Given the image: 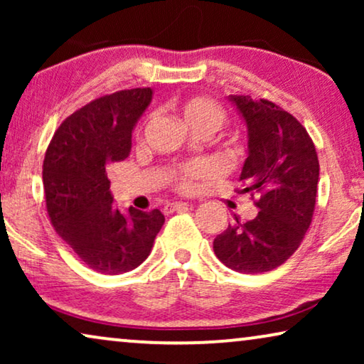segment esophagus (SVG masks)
<instances>
[{
    "mask_svg": "<svg viewBox=\"0 0 364 364\" xmlns=\"http://www.w3.org/2000/svg\"><path fill=\"white\" fill-rule=\"evenodd\" d=\"M188 207V203L186 202H172V203H167L166 207H164V213H172V212H178V210H186Z\"/></svg>",
    "mask_w": 364,
    "mask_h": 364,
    "instance_id": "obj_1",
    "label": "esophagus"
}]
</instances>
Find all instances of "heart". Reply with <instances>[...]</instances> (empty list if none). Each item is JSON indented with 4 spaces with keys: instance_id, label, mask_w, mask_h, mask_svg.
<instances>
[{
    "instance_id": "b5f03b06",
    "label": "heart",
    "mask_w": 364,
    "mask_h": 364,
    "mask_svg": "<svg viewBox=\"0 0 364 364\" xmlns=\"http://www.w3.org/2000/svg\"><path fill=\"white\" fill-rule=\"evenodd\" d=\"M178 114L187 127L197 134H212L220 129L225 122L227 114L217 101L205 96L188 97L178 104ZM210 172V166L203 161H192L183 164L171 173V181L177 191L188 192L196 186L198 178Z\"/></svg>"
}]
</instances>
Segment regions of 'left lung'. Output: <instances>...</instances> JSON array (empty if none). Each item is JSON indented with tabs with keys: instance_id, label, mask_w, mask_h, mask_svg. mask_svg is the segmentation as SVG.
Returning <instances> with one entry per match:
<instances>
[{
	"instance_id": "left-lung-1",
	"label": "left lung",
	"mask_w": 364,
	"mask_h": 364,
	"mask_svg": "<svg viewBox=\"0 0 364 364\" xmlns=\"http://www.w3.org/2000/svg\"><path fill=\"white\" fill-rule=\"evenodd\" d=\"M248 129V157L238 193H248L255 218L235 222L213 240L232 270L257 275L285 263L305 238L316 203L320 162L306 129L267 99L230 96Z\"/></svg>"
}]
</instances>
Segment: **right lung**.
<instances>
[{
    "label": "right lung",
    "mask_w": 364,
    "mask_h": 364,
    "mask_svg": "<svg viewBox=\"0 0 364 364\" xmlns=\"http://www.w3.org/2000/svg\"><path fill=\"white\" fill-rule=\"evenodd\" d=\"M151 99V87L94 99L64 119L44 156L49 220L84 265L104 275L141 265L166 220L157 208L122 213L109 191V171L131 152L132 129Z\"/></svg>",
    "instance_id": "right-lung-1"
}]
</instances>
